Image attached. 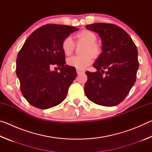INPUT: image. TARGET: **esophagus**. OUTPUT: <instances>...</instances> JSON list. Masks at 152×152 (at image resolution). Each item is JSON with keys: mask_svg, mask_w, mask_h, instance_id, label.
I'll list each match as a JSON object with an SVG mask.
<instances>
[{"mask_svg": "<svg viewBox=\"0 0 152 152\" xmlns=\"http://www.w3.org/2000/svg\"><path fill=\"white\" fill-rule=\"evenodd\" d=\"M76 72L78 74H80L82 73H84V72L83 70H79V69H76Z\"/></svg>", "mask_w": 152, "mask_h": 152, "instance_id": "obj_1", "label": "esophagus"}]
</instances>
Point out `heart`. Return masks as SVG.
Listing matches in <instances>:
<instances>
[{"mask_svg":"<svg viewBox=\"0 0 152 152\" xmlns=\"http://www.w3.org/2000/svg\"><path fill=\"white\" fill-rule=\"evenodd\" d=\"M76 38L78 42L86 43V46L82 51L84 54L71 56L67 59V64L76 69L83 70L92 63V56L91 55L96 56L99 53V49L95 44L96 42V36L90 31L84 30L78 33L76 35ZM74 47L75 44L70 36L66 37L61 43V48L66 55H70L73 52Z\"/></svg>","mask_w":152,"mask_h":152,"instance_id":"1","label":"heart"}]
</instances>
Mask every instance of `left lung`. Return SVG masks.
Returning a JSON list of instances; mask_svg holds the SVG:
<instances>
[{
  "instance_id": "8db88e82",
  "label": "left lung",
  "mask_w": 152,
  "mask_h": 152,
  "mask_svg": "<svg viewBox=\"0 0 152 152\" xmlns=\"http://www.w3.org/2000/svg\"><path fill=\"white\" fill-rule=\"evenodd\" d=\"M86 27L99 34L102 51L93 64L97 71L86 72L88 80L84 92L95 104L116 106L135 82L139 68L137 47L128 33L115 25L97 23ZM104 70L105 76L101 73Z\"/></svg>"
}]
</instances>
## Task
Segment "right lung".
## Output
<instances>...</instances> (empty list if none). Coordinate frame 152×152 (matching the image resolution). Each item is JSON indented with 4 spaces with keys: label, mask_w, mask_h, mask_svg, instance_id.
Returning a JSON list of instances; mask_svg holds the SVG:
<instances>
[{
    "label": "right lung",
    "mask_w": 152,
    "mask_h": 152,
    "mask_svg": "<svg viewBox=\"0 0 152 152\" xmlns=\"http://www.w3.org/2000/svg\"><path fill=\"white\" fill-rule=\"evenodd\" d=\"M78 30L64 25H45L25 41L17 58L16 73L20 91L32 106L47 109L66 99L77 73L75 68L65 64L61 43ZM53 65L61 68L60 73L50 70Z\"/></svg>",
    "instance_id": "obj_1"
}]
</instances>
